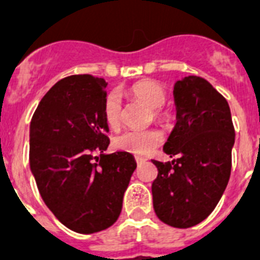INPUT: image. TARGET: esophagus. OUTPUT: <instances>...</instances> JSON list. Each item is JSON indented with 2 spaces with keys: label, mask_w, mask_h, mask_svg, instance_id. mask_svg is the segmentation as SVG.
I'll list each match as a JSON object with an SVG mask.
<instances>
[{
  "label": "esophagus",
  "mask_w": 260,
  "mask_h": 260,
  "mask_svg": "<svg viewBox=\"0 0 260 260\" xmlns=\"http://www.w3.org/2000/svg\"><path fill=\"white\" fill-rule=\"evenodd\" d=\"M147 162V159H144V158H136V163H138L139 166H140V165H144V163Z\"/></svg>",
  "instance_id": "esophagus-1"
}]
</instances>
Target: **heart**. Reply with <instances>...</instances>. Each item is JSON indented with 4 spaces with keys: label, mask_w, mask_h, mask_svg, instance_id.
<instances>
[{
    "label": "heart",
    "mask_w": 260,
    "mask_h": 260,
    "mask_svg": "<svg viewBox=\"0 0 260 260\" xmlns=\"http://www.w3.org/2000/svg\"><path fill=\"white\" fill-rule=\"evenodd\" d=\"M131 97L136 101L142 102L150 109H152V116L156 120H165L167 114L160 108L166 102V93L158 82L155 81H140L132 85L129 89ZM122 106L120 98L116 94H110L105 102V120L106 124L112 129H118L121 125ZM163 142L162 134L156 129L150 131H129L118 136L114 142V146L118 150L125 151L136 156H144L160 146Z\"/></svg>",
    "instance_id": "heart-1"
}]
</instances>
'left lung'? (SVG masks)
Here are the masks:
<instances>
[{
    "label": "left lung",
    "mask_w": 260,
    "mask_h": 260,
    "mask_svg": "<svg viewBox=\"0 0 260 260\" xmlns=\"http://www.w3.org/2000/svg\"><path fill=\"white\" fill-rule=\"evenodd\" d=\"M177 122L163 146L169 163L154 160V210L160 221L190 228L220 201L232 166L235 129L228 102L206 79L185 77L174 85Z\"/></svg>",
    "instance_id": "left-lung-1"
}]
</instances>
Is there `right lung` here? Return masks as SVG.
<instances>
[{
  "label": "right lung",
  "mask_w": 260,
  "mask_h": 260,
  "mask_svg": "<svg viewBox=\"0 0 260 260\" xmlns=\"http://www.w3.org/2000/svg\"><path fill=\"white\" fill-rule=\"evenodd\" d=\"M108 83L71 75L51 87L29 126V165L39 193L55 217L78 234L113 225L136 170L134 155L105 154Z\"/></svg>",
  "instance_id": "1"
}]
</instances>
